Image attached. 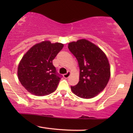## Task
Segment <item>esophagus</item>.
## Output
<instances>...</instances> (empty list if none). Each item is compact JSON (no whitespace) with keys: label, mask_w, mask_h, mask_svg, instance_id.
I'll return each mask as SVG.
<instances>
[{"label":"esophagus","mask_w":133,"mask_h":133,"mask_svg":"<svg viewBox=\"0 0 133 133\" xmlns=\"http://www.w3.org/2000/svg\"><path fill=\"white\" fill-rule=\"evenodd\" d=\"M71 72H68L66 74H64V75H63L64 77V78H68V77L70 76V75H71Z\"/></svg>","instance_id":"1"}]
</instances>
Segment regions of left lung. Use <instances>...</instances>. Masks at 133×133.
Segmentation results:
<instances>
[{"instance_id":"left-lung-1","label":"left lung","mask_w":133,"mask_h":133,"mask_svg":"<svg viewBox=\"0 0 133 133\" xmlns=\"http://www.w3.org/2000/svg\"><path fill=\"white\" fill-rule=\"evenodd\" d=\"M69 51L78 61V84L71 86L74 94L84 99L98 95L106 88L111 76L110 65L105 53L96 44L85 39L68 44Z\"/></svg>"}]
</instances>
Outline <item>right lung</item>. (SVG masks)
<instances>
[{"label": "right lung", "instance_id": "obj_1", "mask_svg": "<svg viewBox=\"0 0 133 133\" xmlns=\"http://www.w3.org/2000/svg\"><path fill=\"white\" fill-rule=\"evenodd\" d=\"M63 47L60 42L44 41L34 45L24 55L18 65L17 76L29 92L42 96L56 91L61 78L52 61Z\"/></svg>", "mask_w": 133, "mask_h": 133}]
</instances>
